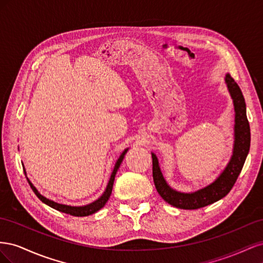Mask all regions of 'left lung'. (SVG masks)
I'll list each match as a JSON object with an SVG mask.
<instances>
[{
  "label": "left lung",
  "mask_w": 263,
  "mask_h": 263,
  "mask_svg": "<svg viewBox=\"0 0 263 263\" xmlns=\"http://www.w3.org/2000/svg\"><path fill=\"white\" fill-rule=\"evenodd\" d=\"M226 83L235 106V145L233 157L226 169L212 184L194 193H180L172 190L163 179L158 159L153 155V177L158 193L165 202L183 210H197L217 202L233 189L239 176L250 149V126L246 113V102L240 87L230 74H226Z\"/></svg>",
  "instance_id": "8db88e82"
}]
</instances>
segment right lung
I'll return each instance as SVG.
<instances>
[{
	"label": "right lung",
	"mask_w": 263,
	"mask_h": 263,
	"mask_svg": "<svg viewBox=\"0 0 263 263\" xmlns=\"http://www.w3.org/2000/svg\"><path fill=\"white\" fill-rule=\"evenodd\" d=\"M127 150L128 149H125L123 151V154L121 155V157L118 158V160L116 161L115 163V166H114V170L112 172V174H110V179L108 181V184L106 186V190L105 192L103 193V195L99 198V200H97L95 202L89 204V205H85V206H69V205H63V204H59V203H55L53 201H50L48 200V198H46L45 196H43L41 193L38 192V191L36 190V187L31 184L30 181L27 179L29 185L31 187V190L34 191V193L37 195V197L41 200L42 202H44L45 204L49 205L50 208L57 210L59 212H62V213H66V214H70L72 215V216H78V217H82V216H89V215H92L94 214L95 212H98L99 210H101L103 206H104L106 204V202L108 201V198L110 196V193H112V189H113V184H114V179H115V176H116V172L119 168V165H121V163L123 162V159L127 153Z\"/></svg>",
	"instance_id": "obj_1"
}]
</instances>
